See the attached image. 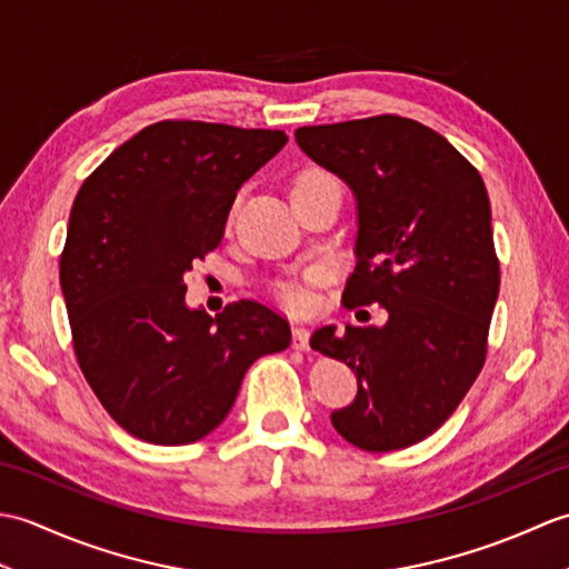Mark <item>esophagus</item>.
Segmentation results:
<instances>
[{
    "label": "esophagus",
    "instance_id": "obj_1",
    "mask_svg": "<svg viewBox=\"0 0 569 569\" xmlns=\"http://www.w3.org/2000/svg\"><path fill=\"white\" fill-rule=\"evenodd\" d=\"M293 349H300V352H308L310 349V332L303 325H296L293 328Z\"/></svg>",
    "mask_w": 569,
    "mask_h": 569
}]
</instances>
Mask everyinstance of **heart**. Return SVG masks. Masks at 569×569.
I'll return each mask as SVG.
<instances>
[{
	"label": "heart",
	"instance_id": "heart-1",
	"mask_svg": "<svg viewBox=\"0 0 569 569\" xmlns=\"http://www.w3.org/2000/svg\"><path fill=\"white\" fill-rule=\"evenodd\" d=\"M318 190H340V180H337L328 171V168H322V166L300 168V171L293 178L291 198L306 196V192H318ZM281 296L291 308H303L308 303V293L300 291V288H296V286H286Z\"/></svg>",
	"mask_w": 569,
	"mask_h": 569
}]
</instances>
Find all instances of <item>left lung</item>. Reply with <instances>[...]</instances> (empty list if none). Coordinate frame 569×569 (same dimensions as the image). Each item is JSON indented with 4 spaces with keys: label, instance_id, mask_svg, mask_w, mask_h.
Segmentation results:
<instances>
[{
    "label": "left lung",
    "instance_id": "8db88e82",
    "mask_svg": "<svg viewBox=\"0 0 569 569\" xmlns=\"http://www.w3.org/2000/svg\"><path fill=\"white\" fill-rule=\"evenodd\" d=\"M296 141L355 190L357 266L342 303H377L383 318L312 335L359 386L332 426L359 450H403L455 413L485 367L499 298L485 180L438 131L398 114L300 127Z\"/></svg>",
    "mask_w": 569,
    "mask_h": 569
}]
</instances>
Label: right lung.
Returning <instances> with one entry per match:
<instances>
[{
	"label": "right lung",
	"instance_id": "obj_1",
	"mask_svg": "<svg viewBox=\"0 0 569 569\" xmlns=\"http://www.w3.org/2000/svg\"><path fill=\"white\" fill-rule=\"evenodd\" d=\"M281 129L163 119L84 178L60 253L72 349L107 413L153 445H188L234 406L247 369L291 345L257 300L186 306V273L220 247L227 214L286 147Z\"/></svg>",
	"mask_w": 569,
	"mask_h": 569
}]
</instances>
